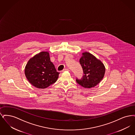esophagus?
Returning a JSON list of instances; mask_svg holds the SVG:
<instances>
[{
    "label": "esophagus",
    "instance_id": "34e87169",
    "mask_svg": "<svg viewBox=\"0 0 135 135\" xmlns=\"http://www.w3.org/2000/svg\"><path fill=\"white\" fill-rule=\"evenodd\" d=\"M65 71H69V70L68 69H65L64 70H62V72Z\"/></svg>",
    "mask_w": 135,
    "mask_h": 135
}]
</instances>
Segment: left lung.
I'll return each instance as SVG.
<instances>
[{"label": "left lung", "mask_w": 135, "mask_h": 135, "mask_svg": "<svg viewBox=\"0 0 135 135\" xmlns=\"http://www.w3.org/2000/svg\"><path fill=\"white\" fill-rule=\"evenodd\" d=\"M84 75L81 79H76V82L84 88L94 87L103 78L105 68L103 64L90 53H83L80 59Z\"/></svg>", "instance_id": "1"}]
</instances>
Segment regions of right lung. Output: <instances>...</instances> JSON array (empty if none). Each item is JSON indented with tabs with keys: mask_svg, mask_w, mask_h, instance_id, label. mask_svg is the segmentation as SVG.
<instances>
[{
	"mask_svg": "<svg viewBox=\"0 0 135 135\" xmlns=\"http://www.w3.org/2000/svg\"><path fill=\"white\" fill-rule=\"evenodd\" d=\"M28 80L36 88L45 89L55 82L59 73L50 61L48 52H41L30 59L25 69Z\"/></svg>",
	"mask_w": 135,
	"mask_h": 135,
	"instance_id": "1",
	"label": "right lung"
}]
</instances>
